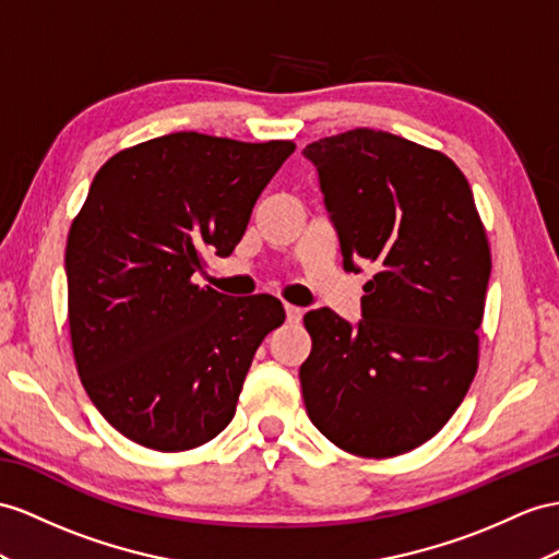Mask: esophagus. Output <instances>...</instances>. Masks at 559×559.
Masks as SVG:
<instances>
[{"instance_id":"obj_1","label":"esophagus","mask_w":559,"mask_h":559,"mask_svg":"<svg viewBox=\"0 0 559 559\" xmlns=\"http://www.w3.org/2000/svg\"><path fill=\"white\" fill-rule=\"evenodd\" d=\"M302 309H299V307H293V305H285V317H288V321L290 323H299V321H302Z\"/></svg>"}]
</instances>
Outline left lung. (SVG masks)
I'll use <instances>...</instances> for the list:
<instances>
[{
    "label": "left lung",
    "mask_w": 559,
    "mask_h": 559,
    "mask_svg": "<svg viewBox=\"0 0 559 559\" xmlns=\"http://www.w3.org/2000/svg\"><path fill=\"white\" fill-rule=\"evenodd\" d=\"M319 171L342 266L364 285L361 321L305 313L299 366L309 420L342 451H413L461 406L477 373L491 252L469 183L451 157L359 127L302 151Z\"/></svg>",
    "instance_id": "1"
}]
</instances>
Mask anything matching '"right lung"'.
<instances>
[{"label":"right lung","mask_w":559,"mask_h":559,"mask_svg":"<svg viewBox=\"0 0 559 559\" xmlns=\"http://www.w3.org/2000/svg\"><path fill=\"white\" fill-rule=\"evenodd\" d=\"M293 141L177 132L96 171L66 246L68 323L80 380L120 435L189 451L234 420L274 295L200 288L203 252L228 257Z\"/></svg>","instance_id":"right-lung-1"}]
</instances>
